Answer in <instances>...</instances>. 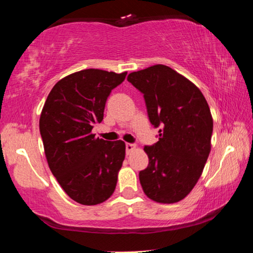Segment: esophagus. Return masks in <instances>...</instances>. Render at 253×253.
I'll use <instances>...</instances> for the list:
<instances>
[{
    "mask_svg": "<svg viewBox=\"0 0 253 253\" xmlns=\"http://www.w3.org/2000/svg\"><path fill=\"white\" fill-rule=\"evenodd\" d=\"M136 148V146L134 144H129V143H127L126 144V154L127 155H129V154L134 151V149Z\"/></svg>",
    "mask_w": 253,
    "mask_h": 253,
    "instance_id": "1",
    "label": "esophagus"
}]
</instances>
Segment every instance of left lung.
<instances>
[{
  "label": "left lung",
  "instance_id": "1",
  "mask_svg": "<svg viewBox=\"0 0 253 253\" xmlns=\"http://www.w3.org/2000/svg\"><path fill=\"white\" fill-rule=\"evenodd\" d=\"M127 80L144 93L158 142L145 146L147 169L139 172L144 193L157 203L186 198L202 175L211 152L213 118L200 89L172 68L155 65L131 72Z\"/></svg>",
  "mask_w": 253,
  "mask_h": 253
}]
</instances>
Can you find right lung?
<instances>
[{"instance_id": "obj_1", "label": "right lung", "mask_w": 253, "mask_h": 253, "mask_svg": "<svg viewBox=\"0 0 253 253\" xmlns=\"http://www.w3.org/2000/svg\"><path fill=\"white\" fill-rule=\"evenodd\" d=\"M127 72L85 69L59 80L40 116V134L51 172L70 199L97 205L113 195L125 160L123 140L92 134L104 119L106 100Z\"/></svg>"}]
</instances>
